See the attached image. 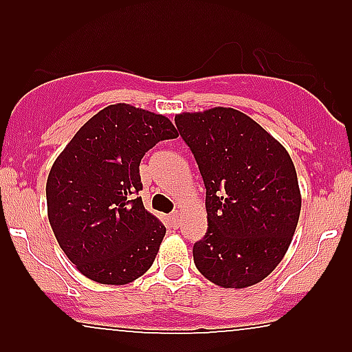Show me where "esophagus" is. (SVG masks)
Here are the masks:
<instances>
[{
	"label": "esophagus",
	"mask_w": 352,
	"mask_h": 352,
	"mask_svg": "<svg viewBox=\"0 0 352 352\" xmlns=\"http://www.w3.org/2000/svg\"><path fill=\"white\" fill-rule=\"evenodd\" d=\"M170 221H172V225L177 228V226H179V212L173 211L172 214H170Z\"/></svg>",
	"instance_id": "obj_1"
}]
</instances>
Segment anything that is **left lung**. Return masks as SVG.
I'll return each mask as SVG.
<instances>
[{"label": "left lung", "instance_id": "8db88e82", "mask_svg": "<svg viewBox=\"0 0 352 352\" xmlns=\"http://www.w3.org/2000/svg\"><path fill=\"white\" fill-rule=\"evenodd\" d=\"M206 187L208 232L194 264L223 287H247L283 261L300 218L293 160L281 143L235 109L175 117Z\"/></svg>", "mask_w": 352, "mask_h": 352}]
</instances>
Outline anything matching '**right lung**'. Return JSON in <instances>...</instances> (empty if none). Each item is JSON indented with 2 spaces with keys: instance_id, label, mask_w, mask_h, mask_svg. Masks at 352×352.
<instances>
[{
  "instance_id": "right-lung-1",
  "label": "right lung",
  "mask_w": 352,
  "mask_h": 352,
  "mask_svg": "<svg viewBox=\"0 0 352 352\" xmlns=\"http://www.w3.org/2000/svg\"><path fill=\"white\" fill-rule=\"evenodd\" d=\"M179 136L160 113L127 104L91 117L52 165L47 214L59 247L78 271L102 285H127L153 264L165 226L148 212L141 158Z\"/></svg>"
}]
</instances>
